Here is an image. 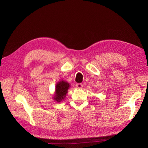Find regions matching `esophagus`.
Masks as SVG:
<instances>
[{"mask_svg":"<svg viewBox=\"0 0 148 148\" xmlns=\"http://www.w3.org/2000/svg\"><path fill=\"white\" fill-rule=\"evenodd\" d=\"M83 86V85L81 83H77V84H76V87L77 88L81 89V88H82Z\"/></svg>","mask_w":148,"mask_h":148,"instance_id":"34e87169","label":"esophagus"}]
</instances>
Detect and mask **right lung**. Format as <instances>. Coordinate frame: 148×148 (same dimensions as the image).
<instances>
[{
	"instance_id": "obj_1",
	"label": "right lung",
	"mask_w": 148,
	"mask_h": 148,
	"mask_svg": "<svg viewBox=\"0 0 148 148\" xmlns=\"http://www.w3.org/2000/svg\"><path fill=\"white\" fill-rule=\"evenodd\" d=\"M71 87L70 84L66 81L62 79L56 84L55 92L53 99L58 103L64 100L68 93V90Z\"/></svg>"
}]
</instances>
